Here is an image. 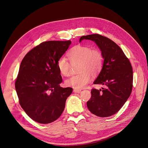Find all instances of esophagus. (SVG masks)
I'll return each instance as SVG.
<instances>
[{"instance_id":"obj_1","label":"esophagus","mask_w":148,"mask_h":148,"mask_svg":"<svg viewBox=\"0 0 148 148\" xmlns=\"http://www.w3.org/2000/svg\"><path fill=\"white\" fill-rule=\"evenodd\" d=\"M81 91H82L81 89H73V92H76V93H79V92H81Z\"/></svg>"}]
</instances>
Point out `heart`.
Listing matches in <instances>:
<instances>
[{"mask_svg":"<svg viewBox=\"0 0 148 148\" xmlns=\"http://www.w3.org/2000/svg\"><path fill=\"white\" fill-rule=\"evenodd\" d=\"M70 63L78 65V75H73L65 80L67 86L82 89L91 81V74L97 75L101 70L104 58L101 52L97 49H91L85 46H77L67 53ZM57 67L60 73L67 77L70 73V64L64 57L57 61Z\"/></svg>","mask_w":148,"mask_h":148,"instance_id":"heart-1","label":"heart"}]
</instances>
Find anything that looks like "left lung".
Masks as SVG:
<instances>
[{"label": "left lung", "instance_id": "left-lung-1", "mask_svg": "<svg viewBox=\"0 0 148 148\" xmlns=\"http://www.w3.org/2000/svg\"><path fill=\"white\" fill-rule=\"evenodd\" d=\"M84 39L95 42L104 58L102 68L94 84L106 86L102 89H92L87 102L89 111L98 117H107L117 113L131 95L133 69L121 48L111 39L98 34L83 36Z\"/></svg>", "mask_w": 148, "mask_h": 148}]
</instances>
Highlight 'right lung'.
I'll list each match as a JSON object with an SVG mask.
<instances>
[{
  "label": "right lung",
  "mask_w": 148,
  "mask_h": 148,
  "mask_svg": "<svg viewBox=\"0 0 148 148\" xmlns=\"http://www.w3.org/2000/svg\"><path fill=\"white\" fill-rule=\"evenodd\" d=\"M70 41H49L33 48L22 60L15 81L19 102L29 117L47 124L60 117L71 88L60 86L62 76L57 61L69 49Z\"/></svg>",
  "instance_id": "right-lung-1"
}]
</instances>
